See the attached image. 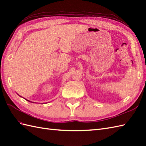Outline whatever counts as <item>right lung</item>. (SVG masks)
Returning a JSON list of instances; mask_svg holds the SVG:
<instances>
[{
	"mask_svg": "<svg viewBox=\"0 0 146 146\" xmlns=\"http://www.w3.org/2000/svg\"><path fill=\"white\" fill-rule=\"evenodd\" d=\"M28 100V101H29V100ZM29 102H30V101H29Z\"/></svg>",
	"mask_w": 146,
	"mask_h": 146,
	"instance_id": "add662e5",
	"label": "right lung"
}]
</instances>
